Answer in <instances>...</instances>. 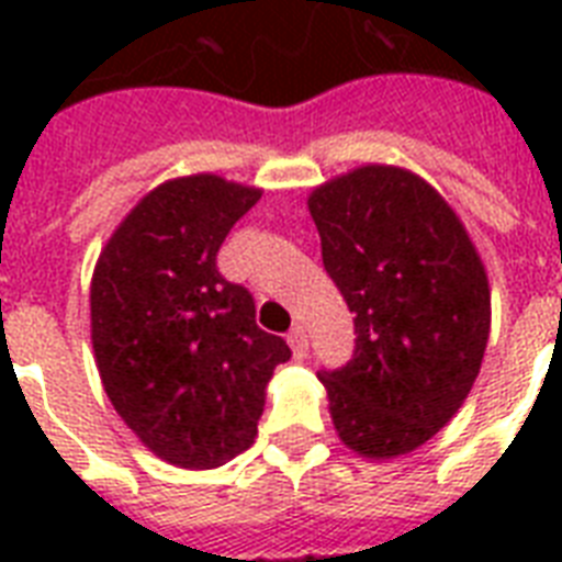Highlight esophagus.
<instances>
[{
	"instance_id": "obj_1",
	"label": "esophagus",
	"mask_w": 562,
	"mask_h": 562,
	"mask_svg": "<svg viewBox=\"0 0 562 562\" xmlns=\"http://www.w3.org/2000/svg\"><path fill=\"white\" fill-rule=\"evenodd\" d=\"M289 347H291V352H294V359H306V352H308V335H306V329H303V326H300V324L291 326Z\"/></svg>"
}]
</instances>
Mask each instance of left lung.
Wrapping results in <instances>:
<instances>
[{"mask_svg": "<svg viewBox=\"0 0 562 562\" xmlns=\"http://www.w3.org/2000/svg\"><path fill=\"white\" fill-rule=\"evenodd\" d=\"M324 268L356 317V350L321 370L338 437L400 458L472 391L490 338V285L461 218L423 178L361 166L308 194Z\"/></svg>", "mask_w": 562, "mask_h": 562, "instance_id": "obj_1", "label": "left lung"}]
</instances>
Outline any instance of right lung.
Masks as SVG:
<instances>
[{
	"label": "right lung",
	"mask_w": 562,
	"mask_h": 562,
	"mask_svg": "<svg viewBox=\"0 0 562 562\" xmlns=\"http://www.w3.org/2000/svg\"><path fill=\"white\" fill-rule=\"evenodd\" d=\"M262 189L192 175L148 192L92 273V350L127 428L162 461L215 470L254 443L273 368L291 359L256 326L254 294L215 256Z\"/></svg>",
	"instance_id": "add662e5"
}]
</instances>
